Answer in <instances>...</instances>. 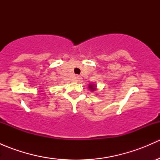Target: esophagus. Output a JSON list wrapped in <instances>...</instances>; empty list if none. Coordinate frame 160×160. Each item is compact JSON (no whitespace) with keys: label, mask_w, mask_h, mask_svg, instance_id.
I'll use <instances>...</instances> for the list:
<instances>
[{"label":"esophagus","mask_w":160,"mask_h":160,"mask_svg":"<svg viewBox=\"0 0 160 160\" xmlns=\"http://www.w3.org/2000/svg\"><path fill=\"white\" fill-rule=\"evenodd\" d=\"M76 80H77V82H80L82 80V78L80 77H79V76H77V77H76Z\"/></svg>","instance_id":"1"}]
</instances>
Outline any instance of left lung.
<instances>
[{"label": "left lung", "instance_id": "obj_1", "mask_svg": "<svg viewBox=\"0 0 160 160\" xmlns=\"http://www.w3.org/2000/svg\"><path fill=\"white\" fill-rule=\"evenodd\" d=\"M88 88H89L90 91H94L97 89V86L95 84H89Z\"/></svg>", "mask_w": 160, "mask_h": 160}]
</instances>
